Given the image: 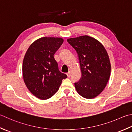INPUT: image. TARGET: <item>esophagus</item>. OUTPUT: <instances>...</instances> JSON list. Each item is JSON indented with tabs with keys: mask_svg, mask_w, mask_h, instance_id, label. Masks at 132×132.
Instances as JSON below:
<instances>
[{
	"mask_svg": "<svg viewBox=\"0 0 132 132\" xmlns=\"http://www.w3.org/2000/svg\"><path fill=\"white\" fill-rule=\"evenodd\" d=\"M71 71H69V72L68 73H67L66 74H67V76H68V77H70L71 76Z\"/></svg>",
	"mask_w": 132,
	"mask_h": 132,
	"instance_id": "34e87169",
	"label": "esophagus"
}]
</instances>
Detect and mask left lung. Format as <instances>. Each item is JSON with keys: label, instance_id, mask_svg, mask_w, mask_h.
<instances>
[{"label": "left lung", "instance_id": "obj_1", "mask_svg": "<svg viewBox=\"0 0 132 132\" xmlns=\"http://www.w3.org/2000/svg\"><path fill=\"white\" fill-rule=\"evenodd\" d=\"M78 54L82 72L81 80L75 83L78 93L92 99L104 90L109 81L111 64L109 55L100 41L88 35L67 39Z\"/></svg>", "mask_w": 132, "mask_h": 132}]
</instances>
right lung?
I'll list each match as a JSON object with an SVG mask.
<instances>
[{
    "instance_id": "obj_1",
    "label": "right lung",
    "mask_w": 132,
    "mask_h": 132,
    "mask_svg": "<svg viewBox=\"0 0 132 132\" xmlns=\"http://www.w3.org/2000/svg\"><path fill=\"white\" fill-rule=\"evenodd\" d=\"M63 42L58 37H42L31 44L25 54L22 65L24 82L38 98H50L58 90L65 74L58 70L54 55Z\"/></svg>"
}]
</instances>
